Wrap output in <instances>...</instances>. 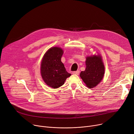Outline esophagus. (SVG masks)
<instances>
[{
	"label": "esophagus",
	"mask_w": 134,
	"mask_h": 134,
	"mask_svg": "<svg viewBox=\"0 0 134 134\" xmlns=\"http://www.w3.org/2000/svg\"><path fill=\"white\" fill-rule=\"evenodd\" d=\"M80 73V71L77 70V71H73L72 72V74H74V75H79Z\"/></svg>",
	"instance_id": "1"
}]
</instances>
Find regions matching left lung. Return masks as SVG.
Here are the masks:
<instances>
[{"label": "left lung", "instance_id": "left-lung-1", "mask_svg": "<svg viewBox=\"0 0 134 134\" xmlns=\"http://www.w3.org/2000/svg\"><path fill=\"white\" fill-rule=\"evenodd\" d=\"M86 65V70L82 71L80 76L87 87L93 88L101 82L104 75L105 67L101 55L87 57Z\"/></svg>", "mask_w": 134, "mask_h": 134}]
</instances>
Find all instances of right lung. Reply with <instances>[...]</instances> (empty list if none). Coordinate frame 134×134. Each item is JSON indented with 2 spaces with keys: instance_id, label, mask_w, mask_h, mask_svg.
Segmentation results:
<instances>
[{
  "instance_id": "1",
  "label": "right lung",
  "mask_w": 134,
  "mask_h": 134,
  "mask_svg": "<svg viewBox=\"0 0 134 134\" xmlns=\"http://www.w3.org/2000/svg\"><path fill=\"white\" fill-rule=\"evenodd\" d=\"M63 53L62 48L51 47L45 53L41 62L42 79L48 86L53 89L62 86L66 79L71 75L61 61Z\"/></svg>"
}]
</instances>
